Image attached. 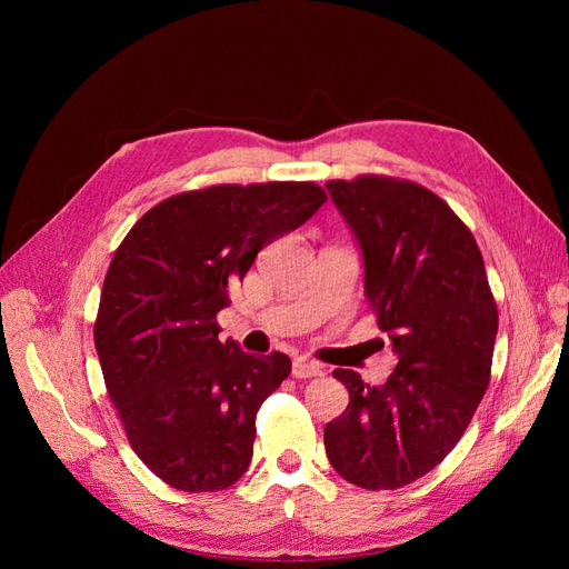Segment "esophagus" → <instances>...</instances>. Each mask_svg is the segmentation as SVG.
I'll list each match as a JSON object with an SVG mask.
<instances>
[{
  "label": "esophagus",
  "mask_w": 569,
  "mask_h": 569,
  "mask_svg": "<svg viewBox=\"0 0 569 569\" xmlns=\"http://www.w3.org/2000/svg\"><path fill=\"white\" fill-rule=\"evenodd\" d=\"M291 375H295L297 380H311V377L322 375V368L311 363V360H306V358H297L295 366H291Z\"/></svg>",
  "instance_id": "34e87169"
}]
</instances>
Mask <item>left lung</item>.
Returning a JSON list of instances; mask_svg holds the SVG:
<instances>
[{
	"label": "left lung",
	"mask_w": 569,
	"mask_h": 569,
	"mask_svg": "<svg viewBox=\"0 0 569 569\" xmlns=\"http://www.w3.org/2000/svg\"><path fill=\"white\" fill-rule=\"evenodd\" d=\"M363 251L366 297L399 356L389 380L335 370L349 406L325 427L332 468L399 489L451 453L489 387L498 311L468 226L427 187L385 176L330 180Z\"/></svg>",
	"instance_id": "1"
}]
</instances>
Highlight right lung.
Instances as JSON below:
<instances>
[{"instance_id":"right-lung-1","label":"right lung","mask_w":569,"mask_h":569,"mask_svg":"<svg viewBox=\"0 0 569 569\" xmlns=\"http://www.w3.org/2000/svg\"><path fill=\"white\" fill-rule=\"evenodd\" d=\"M325 201L316 182L213 184L157 203L116 249L94 347L132 451L173 489L220 491L247 472L256 412L291 360L220 341L216 316L256 253Z\"/></svg>"}]
</instances>
